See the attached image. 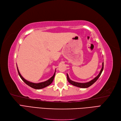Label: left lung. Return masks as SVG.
I'll list each match as a JSON object with an SVG mask.
<instances>
[{"instance_id":"8db88e82","label":"left lung","mask_w":121,"mask_h":121,"mask_svg":"<svg viewBox=\"0 0 121 121\" xmlns=\"http://www.w3.org/2000/svg\"><path fill=\"white\" fill-rule=\"evenodd\" d=\"M103 69H104V62L102 63V68H101V70L100 71V73H99V74L98 75V76H97L95 78H94L93 80H91L90 81H89L88 82H87V83H78V82H74V81H72L71 80H70V79L69 78V76L67 74V75L68 81L69 83L71 84L72 85H74L75 86L80 87V88H88V87H89L90 86L92 85L93 83H94L97 81V80L99 78V77L101 75V73H102V71H103Z\"/></svg>"}]
</instances>
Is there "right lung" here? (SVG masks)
I'll use <instances>...</instances> for the list:
<instances>
[{"mask_svg": "<svg viewBox=\"0 0 121 121\" xmlns=\"http://www.w3.org/2000/svg\"><path fill=\"white\" fill-rule=\"evenodd\" d=\"M17 72L18 73H19V75L20 77V78L22 79V80H23V81L28 85V86H29L30 87L33 88L34 89H42L43 88H45L47 86H49L50 84H51L52 83L53 80L54 79V76H55V74H56V71L54 72V74L53 75L52 77L49 79H48V80H47L46 81L44 82H40V83H32L31 82H29L27 80H26V79H25L22 75H21L19 71V69H18L17 67Z\"/></svg>", "mask_w": 121, "mask_h": 121, "instance_id": "add662e5", "label": "right lung"}]
</instances>
